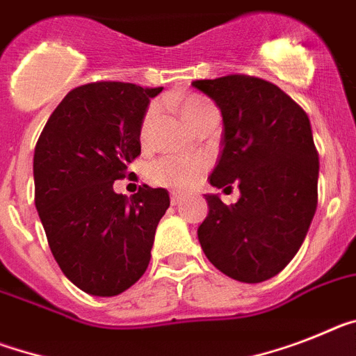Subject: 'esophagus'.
I'll return each mask as SVG.
<instances>
[{
    "label": "esophagus",
    "instance_id": "34e87169",
    "mask_svg": "<svg viewBox=\"0 0 356 356\" xmlns=\"http://www.w3.org/2000/svg\"><path fill=\"white\" fill-rule=\"evenodd\" d=\"M183 204V197L177 193H172V206H181Z\"/></svg>",
    "mask_w": 356,
    "mask_h": 356
}]
</instances>
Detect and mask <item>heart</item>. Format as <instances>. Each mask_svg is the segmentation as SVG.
I'll use <instances>...</instances> for the list:
<instances>
[{"label":"heart","instance_id":"obj_1","mask_svg":"<svg viewBox=\"0 0 356 356\" xmlns=\"http://www.w3.org/2000/svg\"><path fill=\"white\" fill-rule=\"evenodd\" d=\"M215 112L213 104L201 95H186L179 101V113L188 128H192L204 115ZM155 119V108L146 112L141 124V139L145 141ZM202 172V163L199 159H184V157H163L155 161L148 170V175L155 184L170 188H188L197 181Z\"/></svg>","mask_w":356,"mask_h":356}]
</instances>
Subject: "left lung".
I'll return each mask as SVG.
<instances>
[{"label":"left lung","mask_w":356,"mask_h":356,"mask_svg":"<svg viewBox=\"0 0 356 356\" xmlns=\"http://www.w3.org/2000/svg\"><path fill=\"white\" fill-rule=\"evenodd\" d=\"M222 113L215 188L241 199L206 195L208 217L197 229L208 261L238 282L255 284L282 271L302 246L316 210L318 154L307 113L270 81L244 74L192 83Z\"/></svg>","instance_id":"left-lung-1"}]
</instances>
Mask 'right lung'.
<instances>
[{
	"mask_svg": "<svg viewBox=\"0 0 356 356\" xmlns=\"http://www.w3.org/2000/svg\"><path fill=\"white\" fill-rule=\"evenodd\" d=\"M159 88L97 81L65 95L34 150L35 208L52 255L72 284L113 297L141 279L157 224L168 210L164 188L113 192L141 154V124Z\"/></svg>",
	"mask_w": 356,
	"mask_h": 356,
	"instance_id": "right-lung-1",
	"label": "right lung"
}]
</instances>
